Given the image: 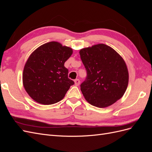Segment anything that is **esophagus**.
<instances>
[{
  "label": "esophagus",
  "mask_w": 152,
  "mask_h": 152,
  "mask_svg": "<svg viewBox=\"0 0 152 152\" xmlns=\"http://www.w3.org/2000/svg\"><path fill=\"white\" fill-rule=\"evenodd\" d=\"M74 82H75V85L76 86H79L80 82V81L79 79H75V80H74Z\"/></svg>",
  "instance_id": "obj_1"
}]
</instances>
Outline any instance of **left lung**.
Segmentation results:
<instances>
[{"label":"left lung","instance_id":"obj_1","mask_svg":"<svg viewBox=\"0 0 152 152\" xmlns=\"http://www.w3.org/2000/svg\"><path fill=\"white\" fill-rule=\"evenodd\" d=\"M79 53L87 72L86 79L80 84L87 102L96 107L105 108L121 99L129 82L123 58L103 44L82 49Z\"/></svg>","mask_w":152,"mask_h":152}]
</instances>
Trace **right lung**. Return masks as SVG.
I'll return each instance as SVG.
<instances>
[{"instance_id": "add662e5", "label": "right lung", "mask_w": 152, "mask_h": 152, "mask_svg": "<svg viewBox=\"0 0 152 152\" xmlns=\"http://www.w3.org/2000/svg\"><path fill=\"white\" fill-rule=\"evenodd\" d=\"M72 53L70 48L50 42L31 54L24 67L23 83L26 93L36 102L58 103L74 84L68 79V70L64 66Z\"/></svg>"}]
</instances>
